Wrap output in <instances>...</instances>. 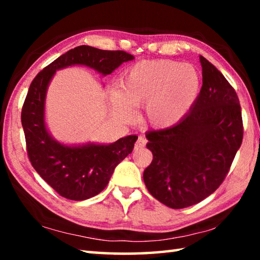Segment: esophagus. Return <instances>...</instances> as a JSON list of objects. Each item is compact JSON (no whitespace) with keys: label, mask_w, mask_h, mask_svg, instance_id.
<instances>
[{"label":"esophagus","mask_w":260,"mask_h":260,"mask_svg":"<svg viewBox=\"0 0 260 260\" xmlns=\"http://www.w3.org/2000/svg\"><path fill=\"white\" fill-rule=\"evenodd\" d=\"M146 143H147L146 139L142 138V136H140L138 141H136V143H135V150H140V149H143L144 147H146Z\"/></svg>","instance_id":"34e87169"}]
</instances>
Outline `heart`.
I'll return each instance as SVG.
<instances>
[{"label": "heart", "instance_id": "1", "mask_svg": "<svg viewBox=\"0 0 260 260\" xmlns=\"http://www.w3.org/2000/svg\"><path fill=\"white\" fill-rule=\"evenodd\" d=\"M201 78L190 64L171 59L141 60L127 69L112 104L125 117L146 107L149 124L158 128L177 125L195 103Z\"/></svg>", "mask_w": 260, "mask_h": 260}]
</instances>
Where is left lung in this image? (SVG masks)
Segmentation results:
<instances>
[{
    "instance_id": "obj_1",
    "label": "left lung",
    "mask_w": 260,
    "mask_h": 260,
    "mask_svg": "<svg viewBox=\"0 0 260 260\" xmlns=\"http://www.w3.org/2000/svg\"><path fill=\"white\" fill-rule=\"evenodd\" d=\"M200 60L203 85L190 111L177 125L146 134L153 157L144 183L171 209L200 203L217 190L243 139L235 89L208 59Z\"/></svg>"
}]
</instances>
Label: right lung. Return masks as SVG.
Masks as SVG:
<instances>
[{
    "label": "right lung",
    "mask_w": 260,
    "mask_h": 260,
    "mask_svg": "<svg viewBox=\"0 0 260 260\" xmlns=\"http://www.w3.org/2000/svg\"><path fill=\"white\" fill-rule=\"evenodd\" d=\"M132 59L134 56L122 50L80 46L59 56L30 83L21 109L28 159L40 177L64 199L83 201L102 191L116 166L133 151L138 136H126L109 146L68 147L56 142L48 134L43 117L48 83L56 70L70 65H86L107 76Z\"/></svg>",
    "instance_id": "obj_1"
}]
</instances>
